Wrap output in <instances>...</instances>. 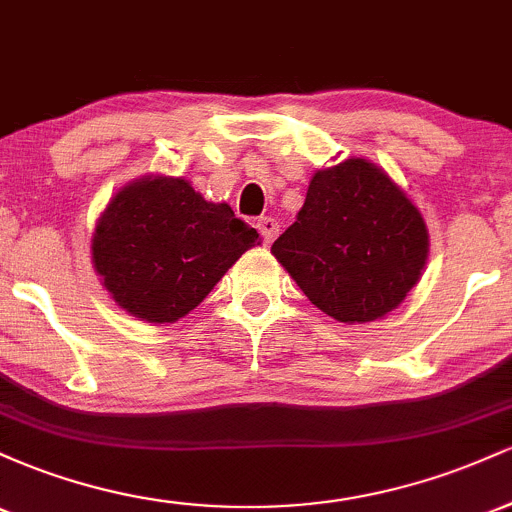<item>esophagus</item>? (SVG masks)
Listing matches in <instances>:
<instances>
[{
    "label": "esophagus",
    "mask_w": 512,
    "mask_h": 512,
    "mask_svg": "<svg viewBox=\"0 0 512 512\" xmlns=\"http://www.w3.org/2000/svg\"><path fill=\"white\" fill-rule=\"evenodd\" d=\"M257 228H260L264 243H272V240L279 236V221L272 219V216H262V219L257 221Z\"/></svg>",
    "instance_id": "obj_1"
}]
</instances>
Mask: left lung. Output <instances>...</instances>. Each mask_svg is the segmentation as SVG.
<instances>
[{
	"instance_id": "left-lung-1",
	"label": "left lung",
	"mask_w": 512,
	"mask_h": 512,
	"mask_svg": "<svg viewBox=\"0 0 512 512\" xmlns=\"http://www.w3.org/2000/svg\"><path fill=\"white\" fill-rule=\"evenodd\" d=\"M272 255L322 313L363 325L419 284L428 228L383 168L354 156L315 170L296 223L274 240Z\"/></svg>"
}]
</instances>
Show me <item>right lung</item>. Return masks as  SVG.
Wrapping results in <instances>:
<instances>
[{"label": "right lung", "mask_w": 512, "mask_h": 512, "mask_svg": "<svg viewBox=\"0 0 512 512\" xmlns=\"http://www.w3.org/2000/svg\"><path fill=\"white\" fill-rule=\"evenodd\" d=\"M260 243L226 202H207L185 178L144 175L120 187L98 216L91 262L125 313L168 325Z\"/></svg>", "instance_id": "right-lung-1"}]
</instances>
